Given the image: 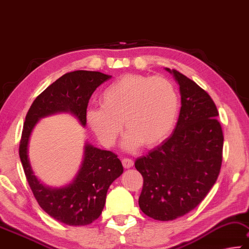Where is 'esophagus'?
Instances as JSON below:
<instances>
[{"instance_id": "34e87169", "label": "esophagus", "mask_w": 249, "mask_h": 249, "mask_svg": "<svg viewBox=\"0 0 249 249\" xmlns=\"http://www.w3.org/2000/svg\"><path fill=\"white\" fill-rule=\"evenodd\" d=\"M133 164H134V163H133V160H131V159H129V158L122 159V165H124V169L132 168Z\"/></svg>"}]
</instances>
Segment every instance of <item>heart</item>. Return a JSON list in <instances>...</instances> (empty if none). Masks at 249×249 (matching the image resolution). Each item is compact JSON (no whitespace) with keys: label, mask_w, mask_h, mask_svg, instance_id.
Listing matches in <instances>:
<instances>
[{"label":"heart","mask_w":249,"mask_h":249,"mask_svg":"<svg viewBox=\"0 0 249 249\" xmlns=\"http://www.w3.org/2000/svg\"><path fill=\"white\" fill-rule=\"evenodd\" d=\"M100 107L86 111V122L106 146L115 144L128 130L125 149L141 143L145 148L160 144L173 129L178 113V96L171 81L163 77L127 74L113 81L100 96Z\"/></svg>","instance_id":"b5f03b06"}]
</instances>
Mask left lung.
<instances>
[{
	"mask_svg": "<svg viewBox=\"0 0 249 249\" xmlns=\"http://www.w3.org/2000/svg\"><path fill=\"white\" fill-rule=\"evenodd\" d=\"M180 86L181 110L173 133L137 159L143 178L139 206L158 221H173L194 210L216 182L224 136L209 93L180 71L165 68Z\"/></svg>",
	"mask_w": 249,
	"mask_h": 249,
	"instance_id": "obj_1",
	"label": "left lung"
}]
</instances>
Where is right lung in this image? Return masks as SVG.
<instances>
[{"label": "right lung", "instance_id": "obj_1", "mask_svg": "<svg viewBox=\"0 0 249 249\" xmlns=\"http://www.w3.org/2000/svg\"><path fill=\"white\" fill-rule=\"evenodd\" d=\"M111 76L99 71H75L63 75L36 97L28 110L19 142V159L31 190L46 213L67 225L84 226L100 216L107 191L124 172L117 154L85 145L84 160L71 184L52 189L40 183L33 173L28 160V141L40 118L57 112H71L86 125L89 99L97 87Z\"/></svg>", "mask_w": 249, "mask_h": 249}]
</instances>
